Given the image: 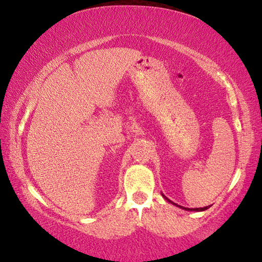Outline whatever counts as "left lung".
Here are the masks:
<instances>
[{"mask_svg":"<svg viewBox=\"0 0 262 262\" xmlns=\"http://www.w3.org/2000/svg\"><path fill=\"white\" fill-rule=\"evenodd\" d=\"M162 195H163V198L165 199V200H166L167 202H170V203H172V205L179 207V208H181V209H184V210H189V211H203V210H206V209H208V208L210 207V206H207V207H203V208H185V207H183V206H178V205H177V203L172 202L171 200H168V199H167L164 194H162Z\"/></svg>","mask_w":262,"mask_h":262,"instance_id":"8db88e82","label":"left lung"}]
</instances>
